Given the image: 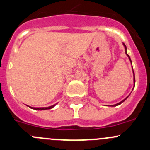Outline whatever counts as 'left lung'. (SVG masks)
I'll return each instance as SVG.
<instances>
[{
	"instance_id": "1",
	"label": "left lung",
	"mask_w": 150,
	"mask_h": 150,
	"mask_svg": "<svg viewBox=\"0 0 150 150\" xmlns=\"http://www.w3.org/2000/svg\"><path fill=\"white\" fill-rule=\"evenodd\" d=\"M122 44H123L124 47H125V54H126V55L128 56V59H129L130 62H131V64H132V62H131V58H130L129 55H128V54H127V48H126V46H125V45L124 44V43H122ZM132 69H133V68H132ZM133 73H134V86H135V75H134V70H133ZM134 88H133V89H134ZM130 94H131V93H130ZM128 96H129V95H128V96H127L126 98H125V99H124L123 100L121 101V102H119V103H117V104H114V105H110V106H112V107H115V106L120 105V104H121V103H122V102H123L124 101H125V99H126L128 97Z\"/></svg>"
}]
</instances>
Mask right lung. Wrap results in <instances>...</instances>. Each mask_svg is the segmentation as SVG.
<instances>
[{
  "instance_id": "add662e5",
  "label": "right lung",
  "mask_w": 150,
  "mask_h": 150,
  "mask_svg": "<svg viewBox=\"0 0 150 150\" xmlns=\"http://www.w3.org/2000/svg\"><path fill=\"white\" fill-rule=\"evenodd\" d=\"M56 104H54V105H51V106H50V107H30V106H28V107H30V108H32V109H34V110H49V109L53 108V107H54Z\"/></svg>"
}]
</instances>
